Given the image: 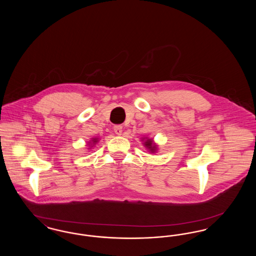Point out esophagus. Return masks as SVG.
I'll return each mask as SVG.
<instances>
[{"label": "esophagus", "instance_id": "esophagus-1", "mask_svg": "<svg viewBox=\"0 0 256 256\" xmlns=\"http://www.w3.org/2000/svg\"><path fill=\"white\" fill-rule=\"evenodd\" d=\"M114 132H115V134H117V135H121L122 132V126H120V124L114 126Z\"/></svg>", "mask_w": 256, "mask_h": 256}]
</instances>
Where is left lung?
<instances>
[{
	"instance_id": "8db88e82",
	"label": "left lung",
	"mask_w": 256,
	"mask_h": 256,
	"mask_svg": "<svg viewBox=\"0 0 256 256\" xmlns=\"http://www.w3.org/2000/svg\"><path fill=\"white\" fill-rule=\"evenodd\" d=\"M142 142L143 145L146 148V150L150 152V154H156L158 150V145L154 141L152 138H148V137H143L142 138Z\"/></svg>"
}]
</instances>
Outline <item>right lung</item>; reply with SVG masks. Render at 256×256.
Wrapping results in <instances>:
<instances>
[{
	"mask_svg": "<svg viewBox=\"0 0 256 256\" xmlns=\"http://www.w3.org/2000/svg\"><path fill=\"white\" fill-rule=\"evenodd\" d=\"M98 142V138L97 137H95V138H91V140L88 142V148H93V146H95L96 144H97Z\"/></svg>",
	"mask_w": 256,
	"mask_h": 256,
	"instance_id": "add662e5",
	"label": "right lung"
}]
</instances>
